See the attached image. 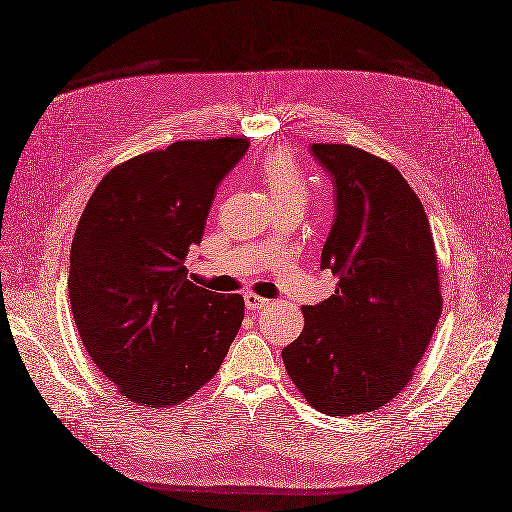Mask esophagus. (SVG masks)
I'll list each match as a JSON object with an SVG mask.
<instances>
[{
	"instance_id": "esophagus-1",
	"label": "esophagus",
	"mask_w": 512,
	"mask_h": 512,
	"mask_svg": "<svg viewBox=\"0 0 512 512\" xmlns=\"http://www.w3.org/2000/svg\"><path fill=\"white\" fill-rule=\"evenodd\" d=\"M243 300H246V308L248 310H262V308L269 306V300H264V298H260L256 294H246V296H243Z\"/></svg>"
}]
</instances>
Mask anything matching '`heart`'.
<instances>
[{"mask_svg":"<svg viewBox=\"0 0 512 512\" xmlns=\"http://www.w3.org/2000/svg\"><path fill=\"white\" fill-rule=\"evenodd\" d=\"M260 177L275 200L277 210L296 208L304 212L310 198V187L298 164L287 152L275 150L266 154L260 162Z\"/></svg>","mask_w":512,"mask_h":512,"instance_id":"heart-1","label":"heart"}]
</instances>
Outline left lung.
<instances>
[{
	"label": "left lung",
	"instance_id": "left-lung-1",
	"mask_svg": "<svg viewBox=\"0 0 512 512\" xmlns=\"http://www.w3.org/2000/svg\"><path fill=\"white\" fill-rule=\"evenodd\" d=\"M333 181L335 221L321 269L335 294L302 306L304 329L283 348L287 375L329 417L373 412L408 385L442 314L427 214L387 160L348 143H312Z\"/></svg>",
	"mask_w": 512,
	"mask_h": 512
}]
</instances>
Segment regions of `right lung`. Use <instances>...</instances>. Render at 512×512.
Returning a JSON list of instances; mask_svg holds the SVG:
<instances>
[{"label": "right lung", "mask_w": 512, "mask_h": 512, "mask_svg": "<svg viewBox=\"0 0 512 512\" xmlns=\"http://www.w3.org/2000/svg\"><path fill=\"white\" fill-rule=\"evenodd\" d=\"M248 145L187 139L139 154L110 170L81 214L70 248L72 316L95 367L139 406L191 398L241 327L243 298L191 283L185 258Z\"/></svg>", "instance_id": "1"}]
</instances>
